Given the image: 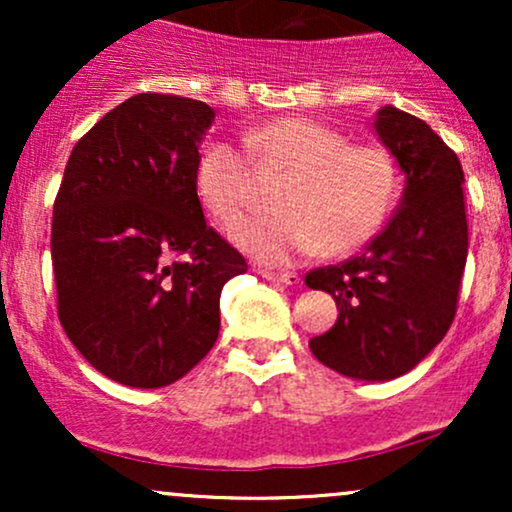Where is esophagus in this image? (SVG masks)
<instances>
[{"instance_id":"obj_1","label":"esophagus","mask_w":512,"mask_h":512,"mask_svg":"<svg viewBox=\"0 0 512 512\" xmlns=\"http://www.w3.org/2000/svg\"><path fill=\"white\" fill-rule=\"evenodd\" d=\"M264 279L276 281V284H286V286H298L301 284V276L296 272H269V269H257Z\"/></svg>"}]
</instances>
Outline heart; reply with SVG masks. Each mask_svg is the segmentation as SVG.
Here are the masks:
<instances>
[{
  "instance_id": "heart-1",
  "label": "heart",
  "mask_w": 512,
  "mask_h": 512,
  "mask_svg": "<svg viewBox=\"0 0 512 512\" xmlns=\"http://www.w3.org/2000/svg\"><path fill=\"white\" fill-rule=\"evenodd\" d=\"M260 170L286 173L281 214L248 219L233 240L255 260L291 264L298 257H344L380 231L395 204L399 173L385 146L351 144L346 134L310 117H279L245 137ZM250 158L231 142H211L195 168L204 211L223 226L243 216L250 199Z\"/></svg>"
}]
</instances>
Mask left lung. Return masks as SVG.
<instances>
[{
    "label": "left lung",
    "instance_id": "left-lung-1",
    "mask_svg": "<svg viewBox=\"0 0 512 512\" xmlns=\"http://www.w3.org/2000/svg\"><path fill=\"white\" fill-rule=\"evenodd\" d=\"M373 127L404 173L402 202L361 255L313 269L305 284L330 293L339 310L332 330L310 339L317 361L380 383L409 373L448 334L469 238L455 151L392 105Z\"/></svg>",
    "mask_w": 512,
    "mask_h": 512
}]
</instances>
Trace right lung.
Masks as SVG:
<instances>
[{
	"label": "right lung",
	"instance_id": "1",
	"mask_svg": "<svg viewBox=\"0 0 512 512\" xmlns=\"http://www.w3.org/2000/svg\"><path fill=\"white\" fill-rule=\"evenodd\" d=\"M214 115L192 98L139 93L88 129L64 168L50 240L57 315L120 385L149 390L190 373L219 337L223 284L248 272L195 190Z\"/></svg>",
	"mask_w": 512,
	"mask_h": 512
}]
</instances>
